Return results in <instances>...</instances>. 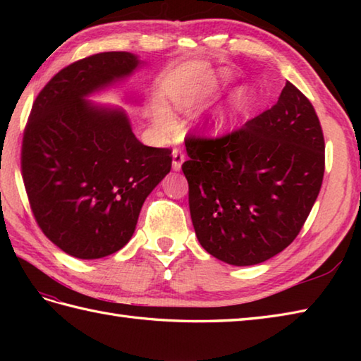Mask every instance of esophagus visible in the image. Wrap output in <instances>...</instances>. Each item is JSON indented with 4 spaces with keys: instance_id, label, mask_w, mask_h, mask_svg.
I'll return each instance as SVG.
<instances>
[{
    "instance_id": "obj_1",
    "label": "esophagus",
    "mask_w": 361,
    "mask_h": 361,
    "mask_svg": "<svg viewBox=\"0 0 361 361\" xmlns=\"http://www.w3.org/2000/svg\"><path fill=\"white\" fill-rule=\"evenodd\" d=\"M183 163H185V155H183V152L175 149L172 152V169H173V171L180 172Z\"/></svg>"
}]
</instances>
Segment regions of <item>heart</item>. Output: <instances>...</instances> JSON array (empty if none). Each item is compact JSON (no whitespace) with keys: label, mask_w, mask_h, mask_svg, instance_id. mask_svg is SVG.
Wrapping results in <instances>:
<instances>
[{"label":"heart","mask_w":361,"mask_h":361,"mask_svg":"<svg viewBox=\"0 0 361 361\" xmlns=\"http://www.w3.org/2000/svg\"><path fill=\"white\" fill-rule=\"evenodd\" d=\"M226 80L228 74L225 71L212 73L204 79V82H202V85L178 91V93L173 96V104L176 109L181 111L194 110L203 101H206V99L216 94L220 87L225 85ZM251 101L252 96L248 88L235 90L231 99H229L228 109L219 113V116L216 119V127H225L228 124H231V122H234L239 116H242V114L250 109ZM155 124L159 128V132L164 135H172L176 130V122L173 116L164 109H158L155 111Z\"/></svg>","instance_id":"heart-1"}]
</instances>
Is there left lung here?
Listing matches in <instances>:
<instances>
[{"label":"left lung","instance_id":"obj_1","mask_svg":"<svg viewBox=\"0 0 361 361\" xmlns=\"http://www.w3.org/2000/svg\"><path fill=\"white\" fill-rule=\"evenodd\" d=\"M183 164L195 235L235 267L262 264L295 240L324 175V136L290 82L270 110L219 140L188 137Z\"/></svg>","mask_w":361,"mask_h":361}]
</instances>
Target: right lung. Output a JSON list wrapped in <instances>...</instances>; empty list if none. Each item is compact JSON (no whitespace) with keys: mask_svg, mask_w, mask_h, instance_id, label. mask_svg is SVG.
I'll use <instances>...</instances> for the list:
<instances>
[{"mask_svg":"<svg viewBox=\"0 0 361 361\" xmlns=\"http://www.w3.org/2000/svg\"><path fill=\"white\" fill-rule=\"evenodd\" d=\"M144 65L126 51L82 59L54 75L32 105L23 181L38 226L73 257L124 248L145 198L171 172V150L144 145L119 106L90 101ZM124 102L140 105L141 96L126 94Z\"/></svg>","mask_w":361,"mask_h":361,"instance_id":"1","label":"right lung"}]
</instances>
